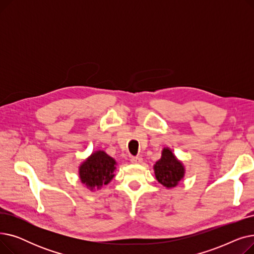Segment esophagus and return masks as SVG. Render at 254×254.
<instances>
[{
    "mask_svg": "<svg viewBox=\"0 0 254 254\" xmlns=\"http://www.w3.org/2000/svg\"><path fill=\"white\" fill-rule=\"evenodd\" d=\"M130 162L135 165H139V164L143 163V158L141 156H132L130 158Z\"/></svg>",
    "mask_w": 254,
    "mask_h": 254,
    "instance_id": "obj_1",
    "label": "esophagus"
}]
</instances>
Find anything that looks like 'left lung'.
I'll return each mask as SVG.
<instances>
[{
	"instance_id": "1",
	"label": "left lung",
	"mask_w": 254,
	"mask_h": 254,
	"mask_svg": "<svg viewBox=\"0 0 254 254\" xmlns=\"http://www.w3.org/2000/svg\"><path fill=\"white\" fill-rule=\"evenodd\" d=\"M153 171L156 180L168 190L176 188L185 176L184 164L169 147L163 149L161 158L153 166Z\"/></svg>"
}]
</instances>
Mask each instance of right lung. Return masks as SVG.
Returning <instances> with one entry per match:
<instances>
[{
    "label": "right lung",
    "mask_w": 254,
    "mask_h": 254,
    "mask_svg": "<svg viewBox=\"0 0 254 254\" xmlns=\"http://www.w3.org/2000/svg\"><path fill=\"white\" fill-rule=\"evenodd\" d=\"M116 166L117 163L113 157L104 150H96L79 165V179L90 191L100 190L115 176Z\"/></svg>",
    "instance_id": "add662e5"
}]
</instances>
